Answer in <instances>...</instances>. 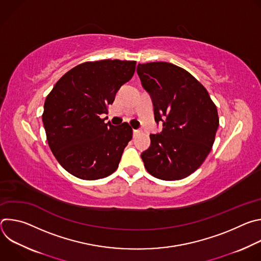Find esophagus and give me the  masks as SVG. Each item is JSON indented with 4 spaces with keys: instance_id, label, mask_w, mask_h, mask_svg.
<instances>
[{
    "instance_id": "34e87169",
    "label": "esophagus",
    "mask_w": 261,
    "mask_h": 261,
    "mask_svg": "<svg viewBox=\"0 0 261 261\" xmlns=\"http://www.w3.org/2000/svg\"><path fill=\"white\" fill-rule=\"evenodd\" d=\"M138 133H139V130H138V129H134V130H133V136L137 135Z\"/></svg>"
}]
</instances>
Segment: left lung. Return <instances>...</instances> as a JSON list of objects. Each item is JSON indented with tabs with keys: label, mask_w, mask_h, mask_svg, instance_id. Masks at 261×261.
Masks as SVG:
<instances>
[{
	"label": "left lung",
	"mask_w": 261,
	"mask_h": 261,
	"mask_svg": "<svg viewBox=\"0 0 261 261\" xmlns=\"http://www.w3.org/2000/svg\"><path fill=\"white\" fill-rule=\"evenodd\" d=\"M142 88L150 94L160 133L151 134L142 152L144 167L163 180L193 173L210 154L219 127L217 107L205 88L185 69L171 63L137 65Z\"/></svg>",
	"instance_id": "left-lung-1"
}]
</instances>
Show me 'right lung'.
<instances>
[{
    "label": "right lung",
    "instance_id": "right-lung-1",
    "mask_svg": "<svg viewBox=\"0 0 261 261\" xmlns=\"http://www.w3.org/2000/svg\"><path fill=\"white\" fill-rule=\"evenodd\" d=\"M136 62H86L63 75L46 97L42 121L50 150L72 175L94 180L117 170L132 138L127 123H104L120 88L134 74Z\"/></svg>",
    "mask_w": 261,
    "mask_h": 261
}]
</instances>
